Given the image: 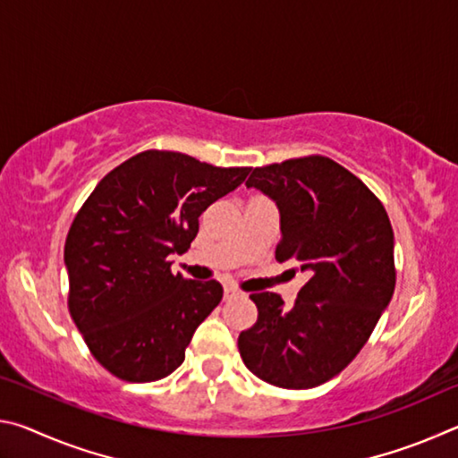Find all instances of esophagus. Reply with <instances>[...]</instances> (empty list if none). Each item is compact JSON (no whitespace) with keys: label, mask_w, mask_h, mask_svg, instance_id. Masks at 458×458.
I'll return each instance as SVG.
<instances>
[{"label":"esophagus","mask_w":458,"mask_h":458,"mask_svg":"<svg viewBox=\"0 0 458 458\" xmlns=\"http://www.w3.org/2000/svg\"><path fill=\"white\" fill-rule=\"evenodd\" d=\"M240 294V291L236 289V286H232V284H228V286H224V297L226 299H232V297H238Z\"/></svg>","instance_id":"34e87169"}]
</instances>
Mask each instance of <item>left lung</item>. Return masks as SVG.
Masks as SVG:
<instances>
[{
  "instance_id": "obj_1",
  "label": "left lung",
  "mask_w": 458,
  "mask_h": 458,
  "mask_svg": "<svg viewBox=\"0 0 458 458\" xmlns=\"http://www.w3.org/2000/svg\"><path fill=\"white\" fill-rule=\"evenodd\" d=\"M246 188L276 201V260L294 262L309 281L291 309L276 293L250 294L259 319L240 333V355L262 382L325 384L366 345L394 294L390 218L360 177L323 155L254 167Z\"/></svg>"
}]
</instances>
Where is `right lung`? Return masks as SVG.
<instances>
[{
  "instance_id": "add662e5",
  "label": "right lung",
  "mask_w": 458,
  "mask_h": 458,
  "mask_svg": "<svg viewBox=\"0 0 458 458\" xmlns=\"http://www.w3.org/2000/svg\"><path fill=\"white\" fill-rule=\"evenodd\" d=\"M248 172L149 149L108 172L82 204L64 244L68 311L113 376L155 382L183 363L224 291L174 275L169 254L188 250L201 212Z\"/></svg>"
}]
</instances>
